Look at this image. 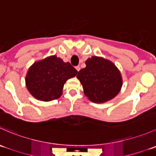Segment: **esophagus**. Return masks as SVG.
<instances>
[{
    "label": "esophagus",
    "mask_w": 156,
    "mask_h": 156,
    "mask_svg": "<svg viewBox=\"0 0 156 156\" xmlns=\"http://www.w3.org/2000/svg\"><path fill=\"white\" fill-rule=\"evenodd\" d=\"M75 69H76V70L78 71V72H79V70H80V69H81V68H80L79 66H76V67H75Z\"/></svg>",
    "instance_id": "obj_1"
}]
</instances>
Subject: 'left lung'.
<instances>
[{
  "mask_svg": "<svg viewBox=\"0 0 156 156\" xmlns=\"http://www.w3.org/2000/svg\"><path fill=\"white\" fill-rule=\"evenodd\" d=\"M86 67L77 75L84 94L95 103H104L114 98L122 87L120 72L113 63L93 56L85 62Z\"/></svg>",
  "mask_w": 156,
  "mask_h": 156,
  "instance_id": "obj_1",
  "label": "left lung"
}]
</instances>
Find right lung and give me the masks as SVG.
<instances>
[{
	"label": "right lung",
	"mask_w": 156,
	"mask_h": 156,
	"mask_svg": "<svg viewBox=\"0 0 156 156\" xmlns=\"http://www.w3.org/2000/svg\"><path fill=\"white\" fill-rule=\"evenodd\" d=\"M78 71L69 62H64L56 55L35 62L29 69L26 84L30 93L36 99L50 101L62 94L64 84L73 78Z\"/></svg>",
	"instance_id": "1"
}]
</instances>
